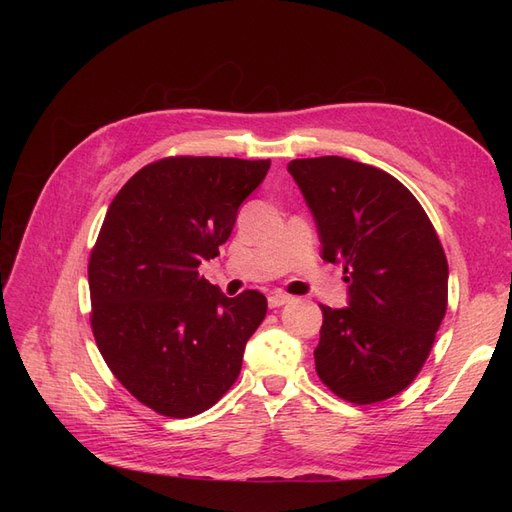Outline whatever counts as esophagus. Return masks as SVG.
Segmentation results:
<instances>
[{
	"label": "esophagus",
	"instance_id": "esophagus-1",
	"mask_svg": "<svg viewBox=\"0 0 512 512\" xmlns=\"http://www.w3.org/2000/svg\"><path fill=\"white\" fill-rule=\"evenodd\" d=\"M290 301H292V297H288V294H284V292H271V294H269V307H271V309L282 307V305H286V303H290Z\"/></svg>",
	"mask_w": 512,
	"mask_h": 512
}]
</instances>
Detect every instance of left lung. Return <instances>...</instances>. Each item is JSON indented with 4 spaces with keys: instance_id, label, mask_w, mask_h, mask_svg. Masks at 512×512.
<instances>
[{
    "instance_id": "1",
    "label": "left lung",
    "mask_w": 512,
    "mask_h": 512,
    "mask_svg": "<svg viewBox=\"0 0 512 512\" xmlns=\"http://www.w3.org/2000/svg\"><path fill=\"white\" fill-rule=\"evenodd\" d=\"M322 258L344 267L348 307H322L318 378L350 404H376L416 378L446 314L448 262L404 183L339 156L292 160Z\"/></svg>"
}]
</instances>
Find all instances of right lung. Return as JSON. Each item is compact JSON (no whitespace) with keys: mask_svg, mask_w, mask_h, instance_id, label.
Masks as SVG:
<instances>
[{"mask_svg":"<svg viewBox=\"0 0 512 512\" xmlns=\"http://www.w3.org/2000/svg\"><path fill=\"white\" fill-rule=\"evenodd\" d=\"M271 160L164 158L123 185L89 258L91 329L115 378L158 414L209 410L239 378L267 299H228L198 267L220 256Z\"/></svg>","mask_w":512,"mask_h":512,"instance_id":"right-lung-1","label":"right lung"}]
</instances>
